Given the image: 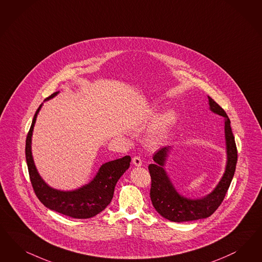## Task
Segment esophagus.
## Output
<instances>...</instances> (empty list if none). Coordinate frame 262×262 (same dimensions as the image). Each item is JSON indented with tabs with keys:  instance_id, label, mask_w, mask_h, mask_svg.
I'll return each instance as SVG.
<instances>
[{
	"instance_id": "34e87169",
	"label": "esophagus",
	"mask_w": 262,
	"mask_h": 262,
	"mask_svg": "<svg viewBox=\"0 0 262 262\" xmlns=\"http://www.w3.org/2000/svg\"><path fill=\"white\" fill-rule=\"evenodd\" d=\"M132 162H133V164L137 166V167H140V166H142V160H141V158L139 157V156H135V157H133L132 158Z\"/></svg>"
}]
</instances>
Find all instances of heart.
Here are the masks:
<instances>
[{"instance_id": "heart-1", "label": "heart", "mask_w": 262, "mask_h": 262, "mask_svg": "<svg viewBox=\"0 0 262 262\" xmlns=\"http://www.w3.org/2000/svg\"><path fill=\"white\" fill-rule=\"evenodd\" d=\"M176 121L177 114L173 111H168L167 113L162 115L156 123V126L149 135V142L152 144H158L167 135L170 127L176 123Z\"/></svg>"}]
</instances>
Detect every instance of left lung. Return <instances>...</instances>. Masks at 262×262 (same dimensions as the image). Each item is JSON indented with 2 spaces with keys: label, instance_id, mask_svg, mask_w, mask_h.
Instances as JSON below:
<instances>
[{
  "label": "left lung",
  "instance_id": "left-lung-1",
  "mask_svg": "<svg viewBox=\"0 0 262 262\" xmlns=\"http://www.w3.org/2000/svg\"><path fill=\"white\" fill-rule=\"evenodd\" d=\"M210 110L225 118V135L228 152L226 171L213 192L203 199L190 200L178 194L164 169L169 147H163L153 155L154 164L148 166L151 178L150 200L156 211L171 222H188L211 216L223 203L236 169L237 148L227 113L208 96Z\"/></svg>",
  "mask_w": 262,
  "mask_h": 262
}]
</instances>
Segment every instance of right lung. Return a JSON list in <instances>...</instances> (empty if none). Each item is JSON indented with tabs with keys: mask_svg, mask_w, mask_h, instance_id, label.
Instances as JSON below:
<instances>
[{
	"mask_svg": "<svg viewBox=\"0 0 262 262\" xmlns=\"http://www.w3.org/2000/svg\"><path fill=\"white\" fill-rule=\"evenodd\" d=\"M57 93L51 94L45 100L54 97ZM41 105L34 114L32 125L26 139V161L34 194L51 210L75 219H89L94 217L109 205L118 179L130 166L131 157L126 155L122 158L103 164L93 181L78 190L62 192L52 189L38 174L31 150L33 129Z\"/></svg>",
	"mask_w": 262,
	"mask_h": 262,
	"instance_id": "add662e5",
	"label": "right lung"
}]
</instances>
